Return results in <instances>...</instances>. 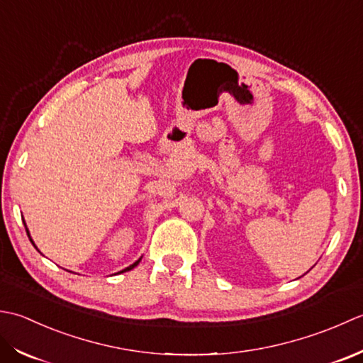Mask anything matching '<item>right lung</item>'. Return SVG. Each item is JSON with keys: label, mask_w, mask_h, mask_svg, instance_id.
Wrapping results in <instances>:
<instances>
[{"label": "right lung", "mask_w": 363, "mask_h": 363, "mask_svg": "<svg viewBox=\"0 0 363 363\" xmlns=\"http://www.w3.org/2000/svg\"><path fill=\"white\" fill-rule=\"evenodd\" d=\"M26 232H28V230H26ZM28 236H29V232H28ZM29 240H31V236H29ZM31 241H33V240H31ZM139 262H140V258H139L138 262H135V263H133V264H130L128 268H125V269H123V271H121V272H125V271H130V269H133V268H135V266H136Z\"/></svg>", "instance_id": "add662e5"}]
</instances>
